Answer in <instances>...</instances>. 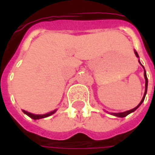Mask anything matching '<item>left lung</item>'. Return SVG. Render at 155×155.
<instances>
[{
  "label": "left lung",
  "mask_w": 155,
  "mask_h": 155,
  "mask_svg": "<svg viewBox=\"0 0 155 155\" xmlns=\"http://www.w3.org/2000/svg\"><path fill=\"white\" fill-rule=\"evenodd\" d=\"M134 54H135L137 58H139V54H138V53H137L135 51H134ZM139 62H140V64L142 65V64L140 63V60H139ZM142 66H143V65H142ZM143 76H144V79H145V91H144V94H143V98H142L141 101H140V103L137 105L136 107L134 108V109H132V110H130L124 111V112H120V113H110L112 115H114V116H116V117H120V118H124V117L127 116L128 114H130V113H133L134 111L136 110L137 109L140 107V105H141V104L143 102V101H144V98H145V95H146V93H147V88H148V78H147L146 71H145V70H144V67H143Z\"/></svg>",
  "instance_id": "obj_1"
}]
</instances>
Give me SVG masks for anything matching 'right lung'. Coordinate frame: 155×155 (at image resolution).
Segmentation results:
<instances>
[{"label":"right lung","instance_id":"add662e5","mask_svg":"<svg viewBox=\"0 0 155 155\" xmlns=\"http://www.w3.org/2000/svg\"><path fill=\"white\" fill-rule=\"evenodd\" d=\"M57 110H54L53 111H51V112H49L47 114H32V113H30V112H27V111L24 110H22L23 111V113L25 114L26 115H28L30 118H31L33 120H40V119H43V118H46L48 116H51V114H54L55 112H56Z\"/></svg>","mask_w":155,"mask_h":155}]
</instances>
